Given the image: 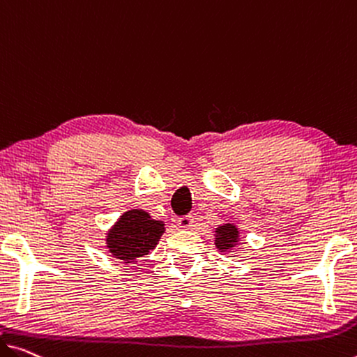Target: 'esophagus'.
Wrapping results in <instances>:
<instances>
[{"label": "esophagus", "mask_w": 357, "mask_h": 357, "mask_svg": "<svg viewBox=\"0 0 357 357\" xmlns=\"http://www.w3.org/2000/svg\"><path fill=\"white\" fill-rule=\"evenodd\" d=\"M193 223H195L193 215H183L177 220L178 228H182V229H191L193 228Z\"/></svg>", "instance_id": "34e87169"}]
</instances>
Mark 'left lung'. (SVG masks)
<instances>
[{"mask_svg":"<svg viewBox=\"0 0 357 357\" xmlns=\"http://www.w3.org/2000/svg\"><path fill=\"white\" fill-rule=\"evenodd\" d=\"M238 241H239V231L234 225L225 223L215 229V245L220 252L233 249L234 245L238 244Z\"/></svg>","mask_w":357,"mask_h":357,"instance_id":"obj_1","label":"left lung"}]
</instances>
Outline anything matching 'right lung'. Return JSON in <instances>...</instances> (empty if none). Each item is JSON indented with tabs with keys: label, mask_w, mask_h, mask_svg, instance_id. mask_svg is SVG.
Listing matches in <instances>:
<instances>
[{
	"label": "right lung",
	"mask_w": 357,
	"mask_h": 357,
	"mask_svg": "<svg viewBox=\"0 0 357 357\" xmlns=\"http://www.w3.org/2000/svg\"><path fill=\"white\" fill-rule=\"evenodd\" d=\"M164 233V222L153 220L142 209L124 212L107 236V248L114 259L132 263L150 254Z\"/></svg>",
	"instance_id": "1"
}]
</instances>
